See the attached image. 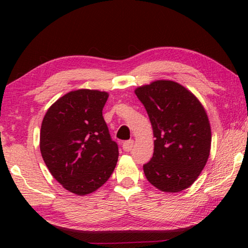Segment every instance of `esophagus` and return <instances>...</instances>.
I'll return each instance as SVG.
<instances>
[{
  "label": "esophagus",
  "mask_w": 248,
  "mask_h": 248,
  "mask_svg": "<svg viewBox=\"0 0 248 248\" xmlns=\"http://www.w3.org/2000/svg\"><path fill=\"white\" fill-rule=\"evenodd\" d=\"M133 144H134L133 140H129V141L124 142V144H123L124 151H125V152H129V151H131L132 148H133Z\"/></svg>",
  "instance_id": "34e87169"
}]
</instances>
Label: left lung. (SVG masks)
<instances>
[{
	"mask_svg": "<svg viewBox=\"0 0 248 248\" xmlns=\"http://www.w3.org/2000/svg\"><path fill=\"white\" fill-rule=\"evenodd\" d=\"M153 128L154 153L143 165L146 179L165 192L190 187L205 166L211 129L196 96L173 81H155L134 91Z\"/></svg>",
	"mask_w": 248,
	"mask_h": 248,
	"instance_id": "1",
	"label": "left lung"
}]
</instances>
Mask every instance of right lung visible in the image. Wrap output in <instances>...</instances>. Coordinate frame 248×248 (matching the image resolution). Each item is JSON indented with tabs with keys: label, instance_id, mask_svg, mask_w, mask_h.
Segmentation results:
<instances>
[{
	"label": "right lung",
	"instance_id": "add662e5",
	"mask_svg": "<svg viewBox=\"0 0 248 248\" xmlns=\"http://www.w3.org/2000/svg\"><path fill=\"white\" fill-rule=\"evenodd\" d=\"M108 93L78 90L50 107L40 129V152L50 173L66 190L84 196L107 182L118 161L103 117Z\"/></svg>",
	"mask_w": 248,
	"mask_h": 248
}]
</instances>
